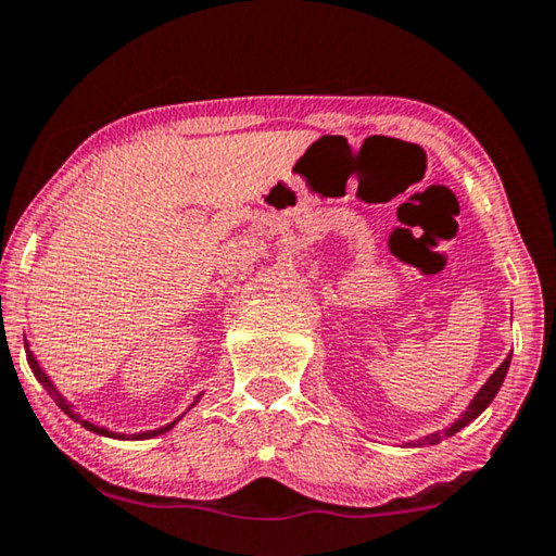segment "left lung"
I'll list each match as a JSON object with an SVG mask.
<instances>
[{
  "label": "left lung",
  "instance_id": "8db88e82",
  "mask_svg": "<svg viewBox=\"0 0 556 556\" xmlns=\"http://www.w3.org/2000/svg\"><path fill=\"white\" fill-rule=\"evenodd\" d=\"M509 361H513V354H507V358L497 366V371L492 374L488 381H484L482 389L472 395V401L468 403V408L460 413V418H457L451 428L438 430V433L426 435L422 440H418V445H435V443H440V440L455 435L457 430H463L465 426H470V422L478 418L484 408H488V405L492 403V399H495V395H497V391L502 389V381H505V376L509 371Z\"/></svg>",
  "mask_w": 556,
  "mask_h": 556
}]
</instances>
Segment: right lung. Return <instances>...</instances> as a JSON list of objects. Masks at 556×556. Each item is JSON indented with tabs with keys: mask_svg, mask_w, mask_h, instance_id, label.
Returning <instances> with one entry per match:
<instances>
[{
	"mask_svg": "<svg viewBox=\"0 0 556 556\" xmlns=\"http://www.w3.org/2000/svg\"><path fill=\"white\" fill-rule=\"evenodd\" d=\"M24 349H26V361H29V368H31V371H34V376H37V381H39V383L43 386V389H47V393L51 395V399H54V403L59 405V408H61V410H64V413H66V416H68V418H72V420H76V422H81V426H84L86 430H91V433H96V435H105V438H116V440H148V438L163 435V433H167V430H170V428H175V422H178V420H180V418L185 416V413H188V410L192 408V405H198V403H200V399H202V393H200V395H195V401H192V403L188 405V410H185L180 418H175L173 422H167V426H163V428H155V430H146V433H134V435H126V433H113V430H109V428H103V426H96V422H91V420H84L81 416H78V413L74 410V405H72V403H68V401L64 399V395H61V393L56 391V386H54V383H51V378H49L47 374H43V368L39 366V361H37V356H34V354H31V351H29V343H26V339H24Z\"/></svg>",
	"mask_w": 556,
	"mask_h": 556,
	"instance_id": "right-lung-1",
	"label": "right lung"
}]
</instances>
